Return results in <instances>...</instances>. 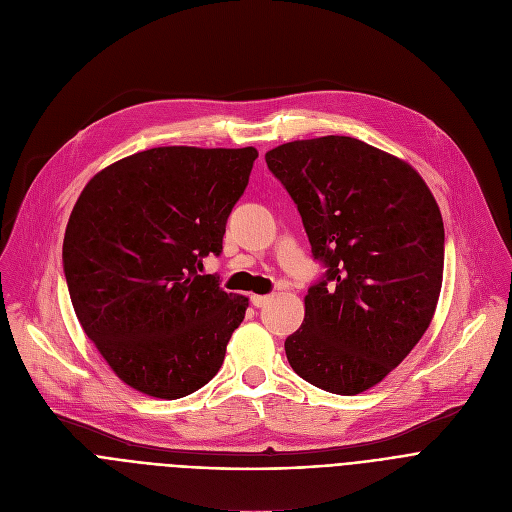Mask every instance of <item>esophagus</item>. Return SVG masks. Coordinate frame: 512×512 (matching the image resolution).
<instances>
[{
    "label": "esophagus",
    "mask_w": 512,
    "mask_h": 512,
    "mask_svg": "<svg viewBox=\"0 0 512 512\" xmlns=\"http://www.w3.org/2000/svg\"><path fill=\"white\" fill-rule=\"evenodd\" d=\"M251 302L253 306H257V309H261V306H265L269 302V296H261V294H253L251 296Z\"/></svg>",
    "instance_id": "34e87169"
}]
</instances>
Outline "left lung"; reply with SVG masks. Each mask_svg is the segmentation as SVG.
Masks as SVG:
<instances>
[{"label": "left lung", "instance_id": "8db88e82", "mask_svg": "<svg viewBox=\"0 0 512 512\" xmlns=\"http://www.w3.org/2000/svg\"><path fill=\"white\" fill-rule=\"evenodd\" d=\"M265 162L329 267L304 296L288 362L323 391L358 395L414 350L434 317L445 267L438 203L410 162L346 135L288 142Z\"/></svg>", "mask_w": 512, "mask_h": 512}]
</instances>
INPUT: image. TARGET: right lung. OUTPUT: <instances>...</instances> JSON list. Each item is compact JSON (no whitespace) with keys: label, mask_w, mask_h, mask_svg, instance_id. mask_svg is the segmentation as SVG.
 <instances>
[{"label":"right lung","mask_w":512,"mask_h":512,"mask_svg":"<svg viewBox=\"0 0 512 512\" xmlns=\"http://www.w3.org/2000/svg\"><path fill=\"white\" fill-rule=\"evenodd\" d=\"M257 156L253 146H162L82 189L63 238L65 280L84 333L131 389L179 399L220 370L249 298L197 269L220 255Z\"/></svg>","instance_id":"add662e5"}]
</instances>
